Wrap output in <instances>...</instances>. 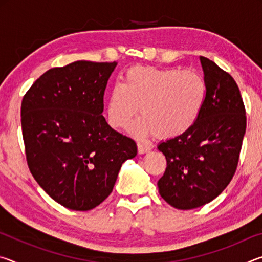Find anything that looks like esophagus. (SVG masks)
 <instances>
[{"mask_svg":"<svg viewBox=\"0 0 262 262\" xmlns=\"http://www.w3.org/2000/svg\"><path fill=\"white\" fill-rule=\"evenodd\" d=\"M137 150H139V154H145L151 150V147L147 143H143V142H139L137 143Z\"/></svg>","mask_w":262,"mask_h":262,"instance_id":"34e87169","label":"esophagus"}]
</instances>
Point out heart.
I'll list each match as a JSON object with an SVG mask.
<instances>
[{
  "label": "heart",
  "instance_id": "b5f03b06",
  "mask_svg": "<svg viewBox=\"0 0 262 262\" xmlns=\"http://www.w3.org/2000/svg\"><path fill=\"white\" fill-rule=\"evenodd\" d=\"M207 85L194 69L136 66L110 91L107 117L114 128L126 127L141 106L142 117L129 127L136 137L156 134L171 139L189 130L205 105Z\"/></svg>",
  "mask_w": 262,
  "mask_h": 262
}]
</instances>
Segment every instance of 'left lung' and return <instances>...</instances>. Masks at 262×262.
I'll return each mask as SVG.
<instances>
[{"instance_id":"1","label":"left lung","mask_w":262,"mask_h":262,"mask_svg":"<svg viewBox=\"0 0 262 262\" xmlns=\"http://www.w3.org/2000/svg\"><path fill=\"white\" fill-rule=\"evenodd\" d=\"M207 94L195 125L161 142L167 166L157 186L168 205L181 210L205 206L223 192L237 170L246 112L232 76L200 56Z\"/></svg>"}]
</instances>
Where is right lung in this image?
Instances as JSON below:
<instances>
[{
  "instance_id": "obj_1",
  "label": "right lung",
  "mask_w": 262,
  "mask_h": 262,
  "mask_svg": "<svg viewBox=\"0 0 262 262\" xmlns=\"http://www.w3.org/2000/svg\"><path fill=\"white\" fill-rule=\"evenodd\" d=\"M117 62L75 61L42 74L21 101V132L33 178L68 209L99 206L113 190L136 143L103 117L104 92Z\"/></svg>"
}]
</instances>
